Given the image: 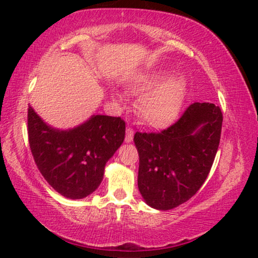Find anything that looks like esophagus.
Instances as JSON below:
<instances>
[{
	"label": "esophagus",
	"mask_w": 258,
	"mask_h": 258,
	"mask_svg": "<svg viewBox=\"0 0 258 258\" xmlns=\"http://www.w3.org/2000/svg\"><path fill=\"white\" fill-rule=\"evenodd\" d=\"M133 140H134V130H133V128L128 126V128H126V132H125V142L130 143V142H133Z\"/></svg>",
	"instance_id": "esophagus-1"
}]
</instances>
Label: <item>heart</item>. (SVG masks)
<instances>
[{
	"label": "heart",
	"mask_w": 258,
	"mask_h": 258,
	"mask_svg": "<svg viewBox=\"0 0 258 258\" xmlns=\"http://www.w3.org/2000/svg\"><path fill=\"white\" fill-rule=\"evenodd\" d=\"M129 89L136 95H142L139 112L146 123L160 128L168 125L177 117L184 95V81L177 75L169 76L163 69L141 74L129 82ZM111 98L118 103L121 95L112 93Z\"/></svg>",
	"instance_id": "b5f03b06"
}]
</instances>
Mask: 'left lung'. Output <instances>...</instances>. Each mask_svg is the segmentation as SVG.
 <instances>
[{
    "mask_svg": "<svg viewBox=\"0 0 258 258\" xmlns=\"http://www.w3.org/2000/svg\"><path fill=\"white\" fill-rule=\"evenodd\" d=\"M222 121L220 107L195 102L163 132L135 134L137 184L148 206L170 210L199 191L216 156Z\"/></svg>",
    "mask_w": 258,
    "mask_h": 258,
    "instance_id": "left-lung-1",
    "label": "left lung"
}]
</instances>
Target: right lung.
Instances as JSON below:
<instances>
[{
    "label": "right lung",
    "instance_id": "1",
    "mask_svg": "<svg viewBox=\"0 0 258 258\" xmlns=\"http://www.w3.org/2000/svg\"><path fill=\"white\" fill-rule=\"evenodd\" d=\"M28 135L45 181L67 199L81 200L101 184L105 164L124 141L125 123L121 117L91 115L74 128L58 129L29 105Z\"/></svg>",
    "mask_w": 258,
    "mask_h": 258
}]
</instances>
